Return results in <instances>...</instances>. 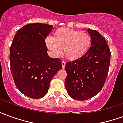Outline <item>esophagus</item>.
Masks as SVG:
<instances>
[{
  "mask_svg": "<svg viewBox=\"0 0 123 123\" xmlns=\"http://www.w3.org/2000/svg\"><path fill=\"white\" fill-rule=\"evenodd\" d=\"M61 63H62V68H64L65 65H66V62L62 61L61 62Z\"/></svg>",
  "mask_w": 123,
  "mask_h": 123,
  "instance_id": "1",
  "label": "esophagus"
}]
</instances>
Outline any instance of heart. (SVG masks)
I'll list each match as a JSON object with an SVG mask.
<instances>
[{
    "label": "heart",
    "mask_w": 123,
    "mask_h": 123,
    "mask_svg": "<svg viewBox=\"0 0 123 123\" xmlns=\"http://www.w3.org/2000/svg\"><path fill=\"white\" fill-rule=\"evenodd\" d=\"M46 45L52 53L59 55L63 48V55L69 61H75L85 55L92 44L90 35L67 28L57 29L45 41Z\"/></svg>",
    "instance_id": "1"
}]
</instances>
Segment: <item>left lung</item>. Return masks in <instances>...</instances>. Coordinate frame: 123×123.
Masks as SVG:
<instances>
[{"instance_id": "obj_1", "label": "left lung", "mask_w": 123, "mask_h": 123, "mask_svg": "<svg viewBox=\"0 0 123 123\" xmlns=\"http://www.w3.org/2000/svg\"><path fill=\"white\" fill-rule=\"evenodd\" d=\"M92 44L85 55L66 63L65 87L68 95L78 101L93 98L105 82L111 52L105 39L98 31L88 29Z\"/></svg>"}]
</instances>
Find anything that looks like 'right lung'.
Here are the masks:
<instances>
[{"label":"right lung","instance_id":"right-lung-1","mask_svg":"<svg viewBox=\"0 0 123 123\" xmlns=\"http://www.w3.org/2000/svg\"><path fill=\"white\" fill-rule=\"evenodd\" d=\"M53 28L47 24H27L16 33L10 47V70L15 84L33 99L47 94L51 79L62 68L61 60L47 54L45 39Z\"/></svg>","mask_w":123,"mask_h":123}]
</instances>
